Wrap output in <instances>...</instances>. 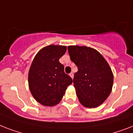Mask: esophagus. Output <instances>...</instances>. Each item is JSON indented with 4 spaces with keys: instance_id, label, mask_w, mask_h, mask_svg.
<instances>
[{
    "instance_id": "obj_1",
    "label": "esophagus",
    "mask_w": 133,
    "mask_h": 133,
    "mask_svg": "<svg viewBox=\"0 0 133 133\" xmlns=\"http://www.w3.org/2000/svg\"><path fill=\"white\" fill-rule=\"evenodd\" d=\"M69 75H70V76L72 78H73V77H74V74H73V73H70Z\"/></svg>"
}]
</instances>
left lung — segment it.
Listing matches in <instances>:
<instances>
[{
  "label": "left lung",
  "mask_w": 133,
  "mask_h": 133,
  "mask_svg": "<svg viewBox=\"0 0 133 133\" xmlns=\"http://www.w3.org/2000/svg\"><path fill=\"white\" fill-rule=\"evenodd\" d=\"M69 55L78 68L73 83L79 102L87 108L102 104L111 92L113 75L109 65L96 50L69 46Z\"/></svg>",
  "instance_id": "obj_1"
}]
</instances>
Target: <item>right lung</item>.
I'll use <instances>...</instances> for the list:
<instances>
[{
	"mask_svg": "<svg viewBox=\"0 0 133 133\" xmlns=\"http://www.w3.org/2000/svg\"><path fill=\"white\" fill-rule=\"evenodd\" d=\"M65 46L50 45L37 53L29 72V87L33 98L46 107L59 104L72 78L64 72L59 59L66 52Z\"/></svg>",
	"mask_w": 133,
	"mask_h": 133,
	"instance_id": "right-lung-1",
	"label": "right lung"
}]
</instances>
